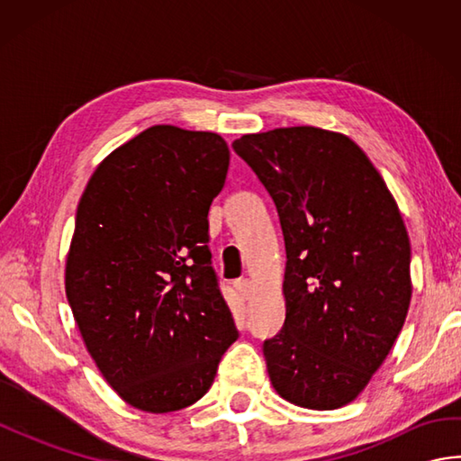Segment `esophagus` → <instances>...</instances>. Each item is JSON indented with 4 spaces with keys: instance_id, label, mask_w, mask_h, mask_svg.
Returning a JSON list of instances; mask_svg holds the SVG:
<instances>
[{
    "instance_id": "obj_1",
    "label": "esophagus",
    "mask_w": 461,
    "mask_h": 461,
    "mask_svg": "<svg viewBox=\"0 0 461 461\" xmlns=\"http://www.w3.org/2000/svg\"><path fill=\"white\" fill-rule=\"evenodd\" d=\"M233 287H236V291L240 293L241 299H249V295H251V281L238 279V281H233Z\"/></svg>"
}]
</instances>
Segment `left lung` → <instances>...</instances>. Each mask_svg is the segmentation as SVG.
Returning <instances> with one entry per match:
<instances>
[{"mask_svg": "<svg viewBox=\"0 0 461 461\" xmlns=\"http://www.w3.org/2000/svg\"><path fill=\"white\" fill-rule=\"evenodd\" d=\"M231 146L276 202L285 240V322L263 342L271 384L303 408L345 406L404 325L412 283L402 215L345 134L291 126Z\"/></svg>", "mask_w": 461, "mask_h": 461, "instance_id": "left-lung-1", "label": "left lung"}]
</instances>
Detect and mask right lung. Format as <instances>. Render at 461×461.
Here are the masks:
<instances>
[{
    "label": "right lung",
    "mask_w": 461,
    "mask_h": 461,
    "mask_svg": "<svg viewBox=\"0 0 461 461\" xmlns=\"http://www.w3.org/2000/svg\"><path fill=\"white\" fill-rule=\"evenodd\" d=\"M228 166L220 134L150 126L106 156L77 208L68 305L104 380L144 412L198 402L238 339L208 249Z\"/></svg>",
    "instance_id": "1"
}]
</instances>
